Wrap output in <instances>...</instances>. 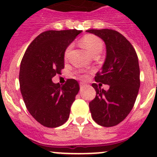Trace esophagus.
Instances as JSON below:
<instances>
[{"mask_svg":"<svg viewBox=\"0 0 157 157\" xmlns=\"http://www.w3.org/2000/svg\"><path fill=\"white\" fill-rule=\"evenodd\" d=\"M85 86H86V84L84 83H80V90H82V89L84 88V87H85Z\"/></svg>","mask_w":157,"mask_h":157,"instance_id":"34e87169","label":"esophagus"}]
</instances>
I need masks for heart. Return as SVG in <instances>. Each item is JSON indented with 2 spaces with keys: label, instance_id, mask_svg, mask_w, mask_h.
I'll return each mask as SVG.
<instances>
[{
  "label": "heart",
  "instance_id": "obj_1",
  "mask_svg": "<svg viewBox=\"0 0 157 157\" xmlns=\"http://www.w3.org/2000/svg\"><path fill=\"white\" fill-rule=\"evenodd\" d=\"M81 44L84 48L86 49L89 51V52L92 56H94L95 54L101 52V51L102 50V48H103L102 41L98 37H96L95 35H92V34H88V35L84 36L81 40ZM71 48V45H70L66 49L65 52V57L68 54ZM83 77L84 78L85 77Z\"/></svg>",
  "mask_w": 157,
  "mask_h": 157
}]
</instances>
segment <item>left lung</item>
Here are the masks:
<instances>
[{
  "label": "left lung",
  "mask_w": 157,
  "mask_h": 157,
  "mask_svg": "<svg viewBox=\"0 0 157 157\" xmlns=\"http://www.w3.org/2000/svg\"><path fill=\"white\" fill-rule=\"evenodd\" d=\"M86 32L100 37L106 46V58L95 82L108 84V91L96 83L92 86L96 96L90 103L94 121L105 127L121 123L132 109L140 87L138 59L132 45L112 29H91Z\"/></svg>",
  "instance_id": "1"
}]
</instances>
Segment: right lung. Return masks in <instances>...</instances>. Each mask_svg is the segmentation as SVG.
Here are the masks:
<instances>
[{"instance_id": "add662e5", "label": "right lung", "mask_w": 157, "mask_h": 157, "mask_svg": "<svg viewBox=\"0 0 157 157\" xmlns=\"http://www.w3.org/2000/svg\"><path fill=\"white\" fill-rule=\"evenodd\" d=\"M82 31H47L39 34L26 49L21 62L19 85L29 113L49 128L63 125L80 90L78 82L69 79L63 86L52 78L64 68L67 47Z\"/></svg>"}]
</instances>
